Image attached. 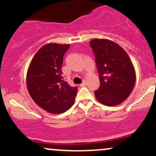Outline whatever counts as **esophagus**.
Instances as JSON below:
<instances>
[{
  "label": "esophagus",
  "instance_id": "obj_1",
  "mask_svg": "<svg viewBox=\"0 0 156 156\" xmlns=\"http://www.w3.org/2000/svg\"><path fill=\"white\" fill-rule=\"evenodd\" d=\"M86 85H87V81H86V80H83V83L80 84V87H85Z\"/></svg>",
  "mask_w": 156,
  "mask_h": 156
}]
</instances>
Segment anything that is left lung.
I'll list each match as a JSON object with an SVG mask.
<instances>
[{
  "label": "left lung",
  "instance_id": "left-lung-1",
  "mask_svg": "<svg viewBox=\"0 0 156 156\" xmlns=\"http://www.w3.org/2000/svg\"><path fill=\"white\" fill-rule=\"evenodd\" d=\"M99 73V89L96 99L107 106L124 102L135 86L136 71L129 55L112 40L94 39L90 41Z\"/></svg>",
  "mask_w": 156,
  "mask_h": 156
}]
</instances>
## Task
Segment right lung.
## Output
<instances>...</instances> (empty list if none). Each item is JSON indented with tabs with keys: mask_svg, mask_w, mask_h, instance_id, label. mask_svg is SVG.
<instances>
[{
	"mask_svg": "<svg viewBox=\"0 0 156 156\" xmlns=\"http://www.w3.org/2000/svg\"><path fill=\"white\" fill-rule=\"evenodd\" d=\"M68 44L48 43L39 48L29 64L26 84L36 104L51 114H62L75 102L78 87L64 81L62 66Z\"/></svg>",
	"mask_w": 156,
	"mask_h": 156,
	"instance_id": "obj_1",
	"label": "right lung"
}]
</instances>
